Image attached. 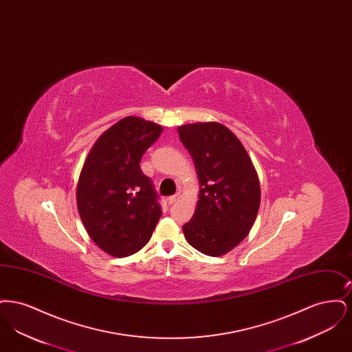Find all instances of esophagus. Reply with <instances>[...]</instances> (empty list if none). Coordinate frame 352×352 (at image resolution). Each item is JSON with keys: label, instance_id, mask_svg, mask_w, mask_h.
Segmentation results:
<instances>
[{"label": "esophagus", "instance_id": "34e87169", "mask_svg": "<svg viewBox=\"0 0 352 352\" xmlns=\"http://www.w3.org/2000/svg\"><path fill=\"white\" fill-rule=\"evenodd\" d=\"M179 194H175V195H171V197H168V204H173V203H175V201H178L179 199Z\"/></svg>", "mask_w": 352, "mask_h": 352}]
</instances>
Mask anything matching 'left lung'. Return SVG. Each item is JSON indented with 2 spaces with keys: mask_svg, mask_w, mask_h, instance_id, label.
<instances>
[{
  "mask_svg": "<svg viewBox=\"0 0 352 352\" xmlns=\"http://www.w3.org/2000/svg\"><path fill=\"white\" fill-rule=\"evenodd\" d=\"M199 178V201L184 230L187 243L207 256L234 250L250 234L260 207V182L243 144L219 122L178 128Z\"/></svg>",
  "mask_w": 352,
  "mask_h": 352,
  "instance_id": "left-lung-1",
  "label": "left lung"
}]
</instances>
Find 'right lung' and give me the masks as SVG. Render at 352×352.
<instances>
[{
  "label": "right lung",
  "instance_id": "right-lung-1",
  "mask_svg": "<svg viewBox=\"0 0 352 352\" xmlns=\"http://www.w3.org/2000/svg\"><path fill=\"white\" fill-rule=\"evenodd\" d=\"M162 133L144 118H122L98 138L84 162L76 201L91 239L115 257L131 256L148 244L162 215L141 158Z\"/></svg>",
  "mask_w": 352,
  "mask_h": 352
}]
</instances>
